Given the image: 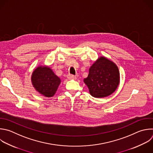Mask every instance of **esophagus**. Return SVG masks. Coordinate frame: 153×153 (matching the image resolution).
I'll return each instance as SVG.
<instances>
[{"label": "esophagus", "mask_w": 153, "mask_h": 153, "mask_svg": "<svg viewBox=\"0 0 153 153\" xmlns=\"http://www.w3.org/2000/svg\"><path fill=\"white\" fill-rule=\"evenodd\" d=\"M67 77L68 79H76V77L73 74L67 75Z\"/></svg>", "instance_id": "obj_1"}]
</instances>
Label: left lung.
<instances>
[{
  "label": "left lung",
  "mask_w": 153,
  "mask_h": 153,
  "mask_svg": "<svg viewBox=\"0 0 153 153\" xmlns=\"http://www.w3.org/2000/svg\"><path fill=\"white\" fill-rule=\"evenodd\" d=\"M120 80V71L117 65L108 58L101 56L89 68V74L83 81L92 97L103 98L115 91Z\"/></svg>",
  "instance_id": "8db88e82"
}]
</instances>
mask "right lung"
<instances>
[{"label":"right lung","instance_id":"add662e5","mask_svg":"<svg viewBox=\"0 0 153 153\" xmlns=\"http://www.w3.org/2000/svg\"><path fill=\"white\" fill-rule=\"evenodd\" d=\"M32 85L36 91L46 97H53L61 83V79L47 66H39L31 76Z\"/></svg>","mask_w":153,"mask_h":153}]
</instances>
